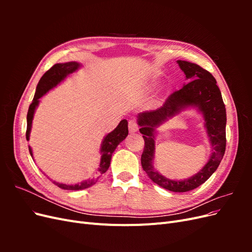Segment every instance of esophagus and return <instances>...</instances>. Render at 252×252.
Wrapping results in <instances>:
<instances>
[{"mask_svg":"<svg viewBox=\"0 0 252 252\" xmlns=\"http://www.w3.org/2000/svg\"><path fill=\"white\" fill-rule=\"evenodd\" d=\"M128 128L130 132H135V131H138L139 126H138V124H136V122L134 120H130L128 123Z\"/></svg>","mask_w":252,"mask_h":252,"instance_id":"1","label":"esophagus"}]
</instances>
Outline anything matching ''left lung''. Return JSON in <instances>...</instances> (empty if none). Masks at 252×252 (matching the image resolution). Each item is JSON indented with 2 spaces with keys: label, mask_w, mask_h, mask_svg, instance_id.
Returning <instances> with one entry per match:
<instances>
[{
  "label": "left lung",
  "mask_w": 252,
  "mask_h": 252,
  "mask_svg": "<svg viewBox=\"0 0 252 252\" xmlns=\"http://www.w3.org/2000/svg\"><path fill=\"white\" fill-rule=\"evenodd\" d=\"M178 64L189 82L167 97L159 108L140 113L138 124L145 141L141 157L143 170L158 186L173 192H186L207 181L222 161L226 148V109L217 81L209 71L187 61L179 60ZM187 107H196L202 112L213 152L199 173L191 178L174 181L163 177L153 168L154 133L157 126Z\"/></svg>",
  "instance_id": "1"
}]
</instances>
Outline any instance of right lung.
I'll use <instances>...</instances> for the list:
<instances>
[{"mask_svg": "<svg viewBox=\"0 0 252 252\" xmlns=\"http://www.w3.org/2000/svg\"><path fill=\"white\" fill-rule=\"evenodd\" d=\"M79 68H81V64L78 62L59 63V64L53 65L49 70H47L44 73V75L39 81V84H37L34 97L32 100V103L29 106L28 113H27V129H26L27 141H29L33 114H34L35 108L40 103V98L45 94L48 93L50 89L56 87L59 83L62 82L68 74L77 71ZM127 134H128V122L127 120H122L120 122V124L117 126V128L104 138L101 145V162H100V167H98V170H97L101 174L105 173L108 170L113 151L116 150L117 146L122 141L125 140ZM29 152H30V156L32 157V150L30 148V146H29ZM97 179L98 178L88 179L86 181L79 183V184H74V185L62 184V183H58L55 181H53V184H56L58 187L65 190H82L94 185L97 182Z\"/></svg>", "mask_w": 252, "mask_h": 252, "instance_id": "add662e5", "label": "right lung"}]
</instances>
